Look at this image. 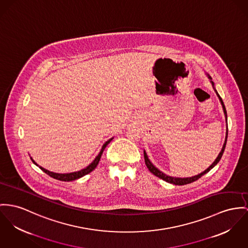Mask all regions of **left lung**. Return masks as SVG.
Wrapping results in <instances>:
<instances>
[{"instance_id":"1","label":"left lung","mask_w":248,"mask_h":248,"mask_svg":"<svg viewBox=\"0 0 248 248\" xmlns=\"http://www.w3.org/2000/svg\"><path fill=\"white\" fill-rule=\"evenodd\" d=\"M207 76L209 77V79L210 80V83H211V85H212V87H213V89H214V91H215V93H216V94L218 96V98H219V100H220V102H221V105H222V107H223V110H224V114H225V117H226V122H227V132H226V139H225V142H224V144H223V147H222V149H221V151L219 153V155H218V156L215 158V160L212 162V164L210 165L209 168H207L206 170L204 171H202V172H200V173H198V174H196V175H194V176H191V177H173V176H170V175H168V174H166V173H164L163 171H160V170H158L154 164H153L152 162L150 161V159L148 158V155H147V154L145 152V150H143V154H144V160H145V164H146V166H147V168H148V170L152 172L153 174H155V176H157V177H159V178H161L162 180H164V181H166V182H168V183H171V184H173V185H178V186H180V185H186V184H190L191 182H193V181H196L197 179H199L201 176H203L205 173H207L208 171H210L219 161H220V159H221V157H222V155H223V153L225 151V148H226V144H227V139H228V114H227V110H226V107H225V104H224V102H223V100H222V98L220 97L219 95V93H217V91H216V89H215V87H214V83H213V81H212V78L210 77V75H208L207 74Z\"/></svg>"}]
</instances>
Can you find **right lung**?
<instances>
[{
  "mask_svg": "<svg viewBox=\"0 0 248 248\" xmlns=\"http://www.w3.org/2000/svg\"><path fill=\"white\" fill-rule=\"evenodd\" d=\"M112 140H113V138L109 139L108 141H106V142L103 144V146H102V148H101V151H100V153L98 154V155L94 158V160H93L89 166H87L86 168H84V169H82V170H80V171H74V172L57 173V172H54V171H48V170L44 169L43 167H41V166H39L38 164H37L36 161H35L31 156H30V158L32 159V161L34 162V164H36L42 171H44L45 173H47L48 175H50L51 177H53V178H55V179H57V180H61V181H73V180H76V179H78V178H80V177H82V176H84V175L90 173L91 171H93L95 169L96 166L98 165L99 160H100V158H101V155H102V154H103L104 150H105V148L107 147V145H108Z\"/></svg>",
  "mask_w": 248,
  "mask_h": 248,
  "instance_id": "right-lung-1",
  "label": "right lung"
}]
</instances>
